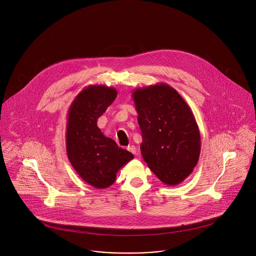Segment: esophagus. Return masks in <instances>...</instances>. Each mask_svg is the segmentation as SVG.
<instances>
[{
  "label": "esophagus",
  "mask_w": 256,
  "mask_h": 256,
  "mask_svg": "<svg viewBox=\"0 0 256 256\" xmlns=\"http://www.w3.org/2000/svg\"><path fill=\"white\" fill-rule=\"evenodd\" d=\"M128 150L130 152L134 154H136V152H137V150H136V148H135V146H134V145L128 146Z\"/></svg>",
  "instance_id": "esophagus-1"
}]
</instances>
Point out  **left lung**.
I'll use <instances>...</instances> for the list:
<instances>
[{
  "label": "left lung",
  "mask_w": 256,
  "mask_h": 256,
  "mask_svg": "<svg viewBox=\"0 0 256 256\" xmlns=\"http://www.w3.org/2000/svg\"><path fill=\"white\" fill-rule=\"evenodd\" d=\"M132 98L146 165L166 185L182 182L200 154V134L192 110L174 88L163 82L134 89Z\"/></svg>",
  "instance_id": "1"
}]
</instances>
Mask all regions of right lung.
I'll return each instance as SVG.
<instances>
[{
	"label": "right lung",
	"instance_id": "obj_1",
	"mask_svg": "<svg viewBox=\"0 0 256 256\" xmlns=\"http://www.w3.org/2000/svg\"><path fill=\"white\" fill-rule=\"evenodd\" d=\"M117 97V90L106 86H89L74 98L67 114L66 150L78 174L87 184L104 189L116 180L118 170L134 154L106 137L98 119Z\"/></svg>",
	"mask_w": 256,
	"mask_h": 256
}]
</instances>
